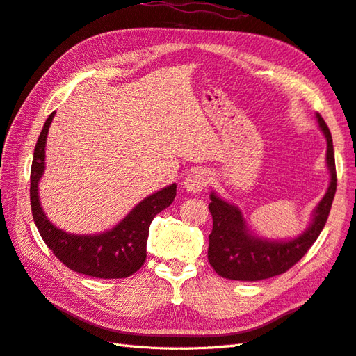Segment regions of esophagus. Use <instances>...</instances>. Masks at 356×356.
Segmentation results:
<instances>
[{
	"instance_id": "obj_1",
	"label": "esophagus",
	"mask_w": 356,
	"mask_h": 356,
	"mask_svg": "<svg viewBox=\"0 0 356 356\" xmlns=\"http://www.w3.org/2000/svg\"><path fill=\"white\" fill-rule=\"evenodd\" d=\"M211 177L204 169H193L188 172V175L184 179V188L191 193V195H197L203 191L209 184Z\"/></svg>"
}]
</instances>
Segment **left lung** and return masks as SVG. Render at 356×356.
Masks as SVG:
<instances>
[{
  "mask_svg": "<svg viewBox=\"0 0 356 356\" xmlns=\"http://www.w3.org/2000/svg\"><path fill=\"white\" fill-rule=\"evenodd\" d=\"M316 120L327 139V168L330 186L312 213L309 227L297 238L286 241L266 239L255 236L246 227L242 211L225 202L217 193H211L209 211L212 215V232L209 234L208 260L220 276L232 281H261L285 273L305 257L315 243L327 222L337 188L336 161L330 129L324 118L316 113Z\"/></svg>",
  "mask_w": 356,
  "mask_h": 356,
  "instance_id": "1",
  "label": "left lung"
}]
</instances>
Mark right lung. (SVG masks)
<instances>
[{
  "label": "right lung",
  "mask_w": 356,
  "mask_h": 356,
  "mask_svg": "<svg viewBox=\"0 0 356 356\" xmlns=\"http://www.w3.org/2000/svg\"><path fill=\"white\" fill-rule=\"evenodd\" d=\"M51 113L34 149L31 166V209L34 222L49 250L71 270L101 279H120L138 272L147 257L149 224L177 196V184H170L147 196L111 230L98 234H72L56 227L42 211L38 182L46 169V143Z\"/></svg>",
  "instance_id": "obj_1"
}]
</instances>
